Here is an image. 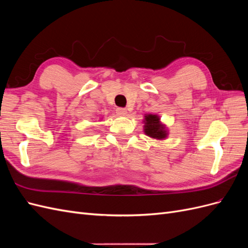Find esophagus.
I'll use <instances>...</instances> for the list:
<instances>
[{"label":"esophagus","mask_w":248,"mask_h":248,"mask_svg":"<svg viewBox=\"0 0 248 248\" xmlns=\"http://www.w3.org/2000/svg\"><path fill=\"white\" fill-rule=\"evenodd\" d=\"M116 112H117V115L120 116V117H125V116H127V109H126V108H117Z\"/></svg>","instance_id":"obj_1"}]
</instances>
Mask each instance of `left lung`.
Segmentation results:
<instances>
[{
  "mask_svg": "<svg viewBox=\"0 0 248 248\" xmlns=\"http://www.w3.org/2000/svg\"><path fill=\"white\" fill-rule=\"evenodd\" d=\"M144 132L146 136L155 140H166L169 131L164 124L160 122L158 115L148 114L144 119Z\"/></svg>",
  "mask_w": 248,
  "mask_h": 248,
  "instance_id": "8db88e82",
  "label": "left lung"
}]
</instances>
